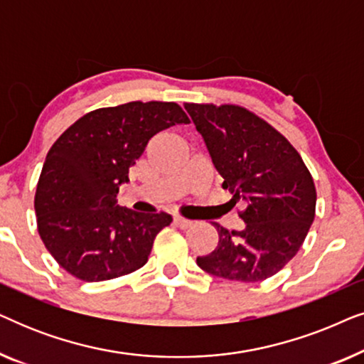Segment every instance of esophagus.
I'll use <instances>...</instances> for the list:
<instances>
[{"label":"esophagus","mask_w":364,"mask_h":364,"mask_svg":"<svg viewBox=\"0 0 364 364\" xmlns=\"http://www.w3.org/2000/svg\"><path fill=\"white\" fill-rule=\"evenodd\" d=\"M173 223H176L177 227H181V228H188L192 225V220H188V218H183V217H173Z\"/></svg>","instance_id":"1"}]
</instances>
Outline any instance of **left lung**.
<instances>
[{
    "label": "left lung",
    "instance_id": "left-lung-1",
    "mask_svg": "<svg viewBox=\"0 0 364 364\" xmlns=\"http://www.w3.org/2000/svg\"><path fill=\"white\" fill-rule=\"evenodd\" d=\"M202 134L212 162L233 193L245 203L238 215L243 230L218 223V245L197 265L235 282H263L296 255L315 220L316 188L295 147L275 127L235 104H183Z\"/></svg>",
    "mask_w": 364,
    "mask_h": 364
}]
</instances>
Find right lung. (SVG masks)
Instances as JSON below:
<instances>
[{"label":"right lung","instance_id":"1","mask_svg":"<svg viewBox=\"0 0 364 364\" xmlns=\"http://www.w3.org/2000/svg\"><path fill=\"white\" fill-rule=\"evenodd\" d=\"M176 102L132 101L84 114L49 149L34 210L39 237L59 265L82 282L144 267L172 217L117 205V192L151 137L188 124Z\"/></svg>","mask_w":364,"mask_h":364}]
</instances>
